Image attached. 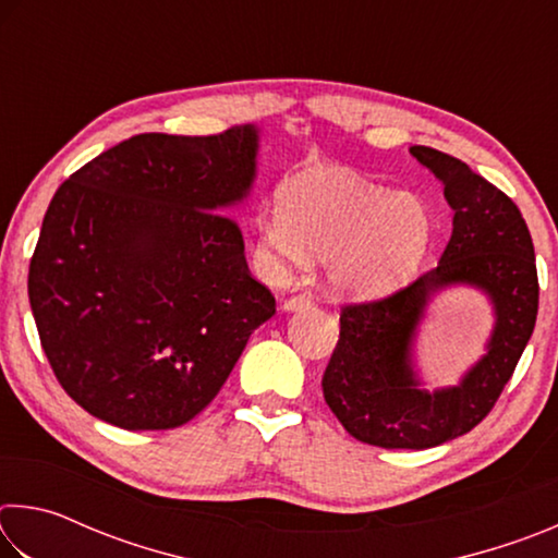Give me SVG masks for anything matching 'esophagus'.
<instances>
[{"mask_svg":"<svg viewBox=\"0 0 558 558\" xmlns=\"http://www.w3.org/2000/svg\"><path fill=\"white\" fill-rule=\"evenodd\" d=\"M313 305V300H310L307 295H295V298H288L286 302H282V313H300V310H305Z\"/></svg>","mask_w":558,"mask_h":558,"instance_id":"1","label":"esophagus"}]
</instances>
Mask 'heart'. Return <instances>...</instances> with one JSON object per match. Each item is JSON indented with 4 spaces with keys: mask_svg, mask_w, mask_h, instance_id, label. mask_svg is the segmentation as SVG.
Instances as JSON below:
<instances>
[{
    "mask_svg": "<svg viewBox=\"0 0 558 558\" xmlns=\"http://www.w3.org/2000/svg\"><path fill=\"white\" fill-rule=\"evenodd\" d=\"M433 243L428 204L386 192L342 169H307L278 192V211L256 226V258L270 280L325 258V280L342 300H379L418 276Z\"/></svg>",
    "mask_w": 558,
    "mask_h": 558,
    "instance_id": "heart-1",
    "label": "heart"
}]
</instances>
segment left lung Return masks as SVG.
Here are the masks:
<instances>
[{
    "mask_svg": "<svg viewBox=\"0 0 558 558\" xmlns=\"http://www.w3.org/2000/svg\"><path fill=\"white\" fill-rule=\"evenodd\" d=\"M411 155L442 184L450 241L438 268L413 286L342 310L323 376L325 401L349 436L391 450H426L475 428L512 376L539 310L534 243L514 202L456 157L423 145ZM458 287L488 300L494 329L456 385L428 390L417 364L420 327L432 300Z\"/></svg>",
    "mask_w": 558,
    "mask_h": 558,
    "instance_id": "1",
    "label": "left lung"
}]
</instances>
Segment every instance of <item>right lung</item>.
Here are the masks:
<instances>
[{
	"mask_svg": "<svg viewBox=\"0 0 558 558\" xmlns=\"http://www.w3.org/2000/svg\"><path fill=\"white\" fill-rule=\"evenodd\" d=\"M260 128L147 132L59 186L29 266L41 347L65 393L125 430L192 421L276 315L231 214L258 177Z\"/></svg>",
	"mask_w": 558,
	"mask_h": 558,
	"instance_id": "right-lung-1",
	"label": "right lung"
}]
</instances>
